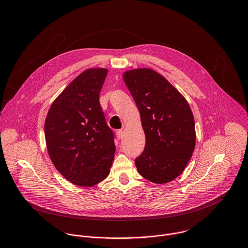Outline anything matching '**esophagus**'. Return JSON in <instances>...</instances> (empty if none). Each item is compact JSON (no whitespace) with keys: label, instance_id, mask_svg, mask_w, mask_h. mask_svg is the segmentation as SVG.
<instances>
[{"label":"esophagus","instance_id":"obj_1","mask_svg":"<svg viewBox=\"0 0 248 248\" xmlns=\"http://www.w3.org/2000/svg\"><path fill=\"white\" fill-rule=\"evenodd\" d=\"M116 137H117L118 140H121L123 138V131L122 130L116 131Z\"/></svg>","mask_w":248,"mask_h":248}]
</instances>
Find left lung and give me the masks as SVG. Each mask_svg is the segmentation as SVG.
<instances>
[{"mask_svg":"<svg viewBox=\"0 0 248 248\" xmlns=\"http://www.w3.org/2000/svg\"><path fill=\"white\" fill-rule=\"evenodd\" d=\"M123 80L139 108L146 144L136 158L142 177L167 183L178 177L196 145L195 120L183 95L161 74L151 69L126 71Z\"/></svg>","mask_w":248,"mask_h":248,"instance_id":"left-lung-1","label":"left lung"}]
</instances>
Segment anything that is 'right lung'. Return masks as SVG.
Here are the masks:
<instances>
[{
  "label": "right lung",
  "instance_id": "add662e5",
  "mask_svg": "<svg viewBox=\"0 0 248 248\" xmlns=\"http://www.w3.org/2000/svg\"><path fill=\"white\" fill-rule=\"evenodd\" d=\"M108 70L80 73L53 101L45 121L48 155L71 183L92 187L108 174L115 145L107 125L99 93Z\"/></svg>",
  "mask_w": 248,
  "mask_h": 248
}]
</instances>
